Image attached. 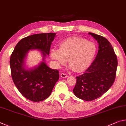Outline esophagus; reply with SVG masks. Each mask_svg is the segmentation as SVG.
<instances>
[{"label":"esophagus","mask_w":126,"mask_h":126,"mask_svg":"<svg viewBox=\"0 0 126 126\" xmlns=\"http://www.w3.org/2000/svg\"><path fill=\"white\" fill-rule=\"evenodd\" d=\"M61 77H62V78H67L68 77L67 74H66L65 73H63L61 74Z\"/></svg>","instance_id":"34e87169"}]
</instances>
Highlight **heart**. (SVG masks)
I'll return each instance as SVG.
<instances>
[{"label":"heart","instance_id":"1","mask_svg":"<svg viewBox=\"0 0 126 126\" xmlns=\"http://www.w3.org/2000/svg\"><path fill=\"white\" fill-rule=\"evenodd\" d=\"M58 49H52L50 57L57 66L64 65L68 60L69 68L82 72L92 62L97 52V47L92 42L80 37H71L62 41Z\"/></svg>","mask_w":126,"mask_h":126}]
</instances>
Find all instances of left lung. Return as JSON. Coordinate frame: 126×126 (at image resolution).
<instances>
[{
    "label": "left lung",
    "instance_id": "8db88e82",
    "mask_svg": "<svg viewBox=\"0 0 126 126\" xmlns=\"http://www.w3.org/2000/svg\"><path fill=\"white\" fill-rule=\"evenodd\" d=\"M97 40L99 49L90 67L82 75L76 77L73 89L74 95L81 99L91 101L105 93L114 82L118 61L110 42L101 35L89 33Z\"/></svg>",
    "mask_w": 126,
    "mask_h": 126
}]
</instances>
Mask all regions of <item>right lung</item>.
I'll return each instance as SVG.
<instances>
[{
    "mask_svg": "<svg viewBox=\"0 0 126 126\" xmlns=\"http://www.w3.org/2000/svg\"><path fill=\"white\" fill-rule=\"evenodd\" d=\"M56 34H36L25 37L19 42L11 54L10 66L14 83L20 93L27 99L40 102L49 96L59 78V71L46 64L44 58L49 54L52 42ZM41 51L43 61L33 69L24 68V59L29 50Z\"/></svg>",
    "mask_w": 126,
    "mask_h": 126,
    "instance_id": "add662e5",
    "label": "right lung"
}]
</instances>
